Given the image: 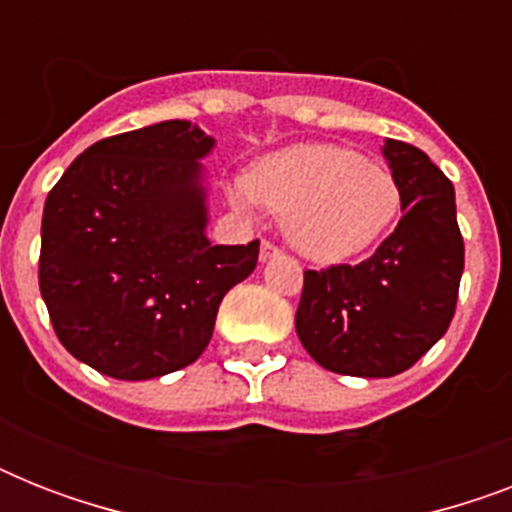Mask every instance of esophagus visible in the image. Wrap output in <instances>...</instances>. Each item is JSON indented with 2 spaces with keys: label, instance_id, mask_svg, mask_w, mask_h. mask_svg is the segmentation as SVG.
Wrapping results in <instances>:
<instances>
[{
  "label": "esophagus",
  "instance_id": "1",
  "mask_svg": "<svg viewBox=\"0 0 512 512\" xmlns=\"http://www.w3.org/2000/svg\"><path fill=\"white\" fill-rule=\"evenodd\" d=\"M279 255H281V249L273 247L271 241H263V244H260V263H268V260H273V257H279Z\"/></svg>",
  "mask_w": 512,
  "mask_h": 512
}]
</instances>
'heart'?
Listing matches in <instances>:
<instances>
[{
    "label": "heart",
    "mask_w": 512,
    "mask_h": 512,
    "mask_svg": "<svg viewBox=\"0 0 512 512\" xmlns=\"http://www.w3.org/2000/svg\"><path fill=\"white\" fill-rule=\"evenodd\" d=\"M228 199L252 215L284 217V236L316 263H342L369 249L401 209L396 177L364 156L329 143H300L263 156L233 177Z\"/></svg>",
    "instance_id": "heart-1"
}]
</instances>
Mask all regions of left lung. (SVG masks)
I'll use <instances>...</instances> for the list:
<instances>
[{
	"instance_id": "1",
	"label": "left lung",
	"mask_w": 512,
	"mask_h": 512,
	"mask_svg": "<svg viewBox=\"0 0 512 512\" xmlns=\"http://www.w3.org/2000/svg\"><path fill=\"white\" fill-rule=\"evenodd\" d=\"M401 191L396 231L369 260L305 271L295 316L303 348L329 372L393 377L452 324L465 268L454 185L420 148L385 138Z\"/></svg>"
}]
</instances>
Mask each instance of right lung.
I'll use <instances>...</instances> for the list:
<instances>
[{
    "mask_svg": "<svg viewBox=\"0 0 512 512\" xmlns=\"http://www.w3.org/2000/svg\"><path fill=\"white\" fill-rule=\"evenodd\" d=\"M199 124L156 122L92 143L44 201L39 289L63 348L116 380L193 364L260 241L212 244Z\"/></svg>",
    "mask_w": 512,
    "mask_h": 512,
    "instance_id": "right-lung-1",
    "label": "right lung"
}]
</instances>
